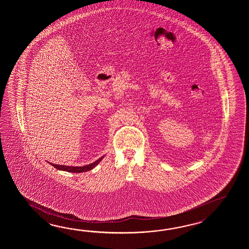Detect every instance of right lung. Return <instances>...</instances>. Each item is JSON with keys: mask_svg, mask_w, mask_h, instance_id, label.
I'll use <instances>...</instances> for the list:
<instances>
[{"mask_svg": "<svg viewBox=\"0 0 249 249\" xmlns=\"http://www.w3.org/2000/svg\"><path fill=\"white\" fill-rule=\"evenodd\" d=\"M102 158L98 159L97 161H95L92 164H89V165H85V166H81V167H71V166H64V165H57V164H53V166H54L55 168H57L58 170L67 171V172H69V173H84V172H87V171L93 169L96 165L101 162Z\"/></svg>", "mask_w": 249, "mask_h": 249, "instance_id": "obj_1", "label": "right lung"}]
</instances>
